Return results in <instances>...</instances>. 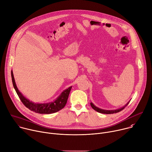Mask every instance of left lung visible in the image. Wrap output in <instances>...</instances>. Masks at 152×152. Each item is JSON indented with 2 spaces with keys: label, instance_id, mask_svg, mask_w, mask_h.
Segmentation results:
<instances>
[{
  "label": "left lung",
  "instance_id": "left-lung-1",
  "mask_svg": "<svg viewBox=\"0 0 152 152\" xmlns=\"http://www.w3.org/2000/svg\"><path fill=\"white\" fill-rule=\"evenodd\" d=\"M130 102V101H129ZM129 102H127L124 106L120 107V108H118V109H117V110H102V109H100V108L96 106L92 102L90 103V104L92 107V108L93 110H94L95 111H96L98 113H102V114H114V113H118L121 111H122L124 108L129 104Z\"/></svg>",
  "mask_w": 152,
  "mask_h": 152
}]
</instances>
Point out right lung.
Returning a JSON list of instances; mask_svg holds the SVG:
<instances>
[{
  "label": "right lung",
  "instance_id": "right-lung-1",
  "mask_svg": "<svg viewBox=\"0 0 152 152\" xmlns=\"http://www.w3.org/2000/svg\"><path fill=\"white\" fill-rule=\"evenodd\" d=\"M11 77L14 88L21 102L31 111L39 114H52L62 110L67 103V99L72 87V86H70L67 89L63 91L61 94L52 102L45 103H35L26 99L20 92L15 82L12 70L11 71Z\"/></svg>",
  "mask_w": 152,
  "mask_h": 152
}]
</instances>
